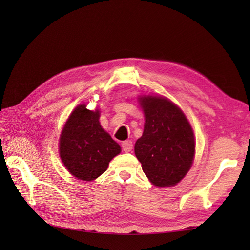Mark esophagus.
I'll return each mask as SVG.
<instances>
[{"instance_id": "obj_1", "label": "esophagus", "mask_w": 250, "mask_h": 250, "mask_svg": "<svg viewBox=\"0 0 250 250\" xmlns=\"http://www.w3.org/2000/svg\"><path fill=\"white\" fill-rule=\"evenodd\" d=\"M132 147H133L132 142H130V141H125L122 144V149H123L124 152H126V153L130 152V151L132 150Z\"/></svg>"}]
</instances>
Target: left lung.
<instances>
[{"mask_svg":"<svg viewBox=\"0 0 250 250\" xmlns=\"http://www.w3.org/2000/svg\"><path fill=\"white\" fill-rule=\"evenodd\" d=\"M139 99L145 125L143 135L135 142V156L154 186H175L194 161L192 127L183 110L167 98L143 96Z\"/></svg>","mask_w":250,"mask_h":250,"instance_id":"obj_1","label":"left lung"}]
</instances>
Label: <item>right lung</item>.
I'll use <instances>...</instances> for the list:
<instances>
[{
	"mask_svg": "<svg viewBox=\"0 0 250 250\" xmlns=\"http://www.w3.org/2000/svg\"><path fill=\"white\" fill-rule=\"evenodd\" d=\"M99 109L89 110L80 104L67 119L59 139V155L74 177L92 181L108 168L113 157L121 152L99 122Z\"/></svg>",
	"mask_w": 250,
	"mask_h": 250,
	"instance_id": "right-lung-1",
	"label": "right lung"
}]
</instances>
